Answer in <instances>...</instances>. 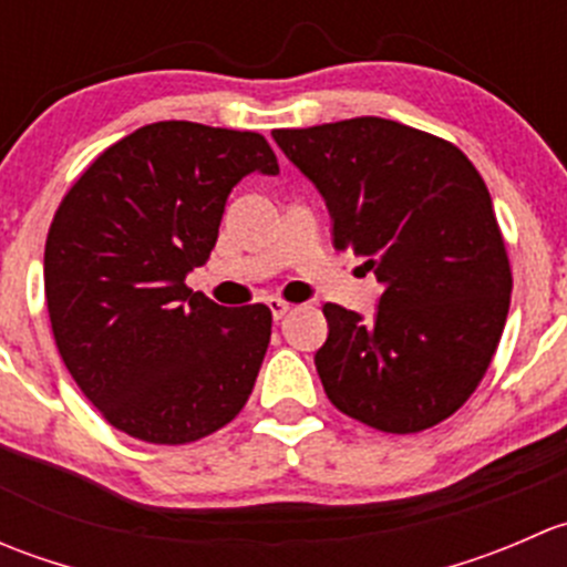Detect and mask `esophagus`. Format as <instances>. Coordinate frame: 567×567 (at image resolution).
<instances>
[{
  "mask_svg": "<svg viewBox=\"0 0 567 567\" xmlns=\"http://www.w3.org/2000/svg\"><path fill=\"white\" fill-rule=\"evenodd\" d=\"M268 310H271L274 320H282L290 312V305H288V301H282V299H277V296H274V299H268Z\"/></svg>",
  "mask_w": 567,
  "mask_h": 567,
  "instance_id": "esophagus-1",
  "label": "esophagus"
}]
</instances>
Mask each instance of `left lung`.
Masks as SVG:
<instances>
[{"instance_id":"obj_1","label":"left lung","mask_w":567,"mask_h":567,"mask_svg":"<svg viewBox=\"0 0 567 567\" xmlns=\"http://www.w3.org/2000/svg\"><path fill=\"white\" fill-rule=\"evenodd\" d=\"M274 142L326 199L334 247L384 285L373 320L323 307L326 394L375 431L439 425L477 390L511 310L485 181L453 142L384 117L277 128Z\"/></svg>"}]
</instances>
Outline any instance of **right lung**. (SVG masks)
Segmentation results:
<instances>
[{"instance_id":"add662e5","label":"right lung","mask_w":567,"mask_h":567,"mask_svg":"<svg viewBox=\"0 0 567 567\" xmlns=\"http://www.w3.org/2000/svg\"><path fill=\"white\" fill-rule=\"evenodd\" d=\"M249 173H279L260 134L164 120L106 147L51 221L43 282L62 362L109 425L140 442L210 436L260 373L271 310L186 288Z\"/></svg>"}]
</instances>
